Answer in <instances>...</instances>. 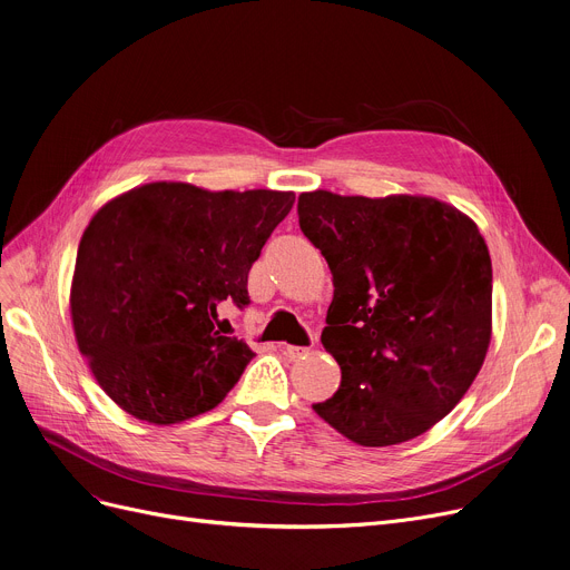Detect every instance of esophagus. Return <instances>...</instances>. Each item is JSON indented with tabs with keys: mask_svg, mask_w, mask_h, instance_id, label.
Listing matches in <instances>:
<instances>
[{
	"mask_svg": "<svg viewBox=\"0 0 570 570\" xmlns=\"http://www.w3.org/2000/svg\"><path fill=\"white\" fill-rule=\"evenodd\" d=\"M282 351L286 357H291V361H301V357H305L309 353L307 346H293V344H286Z\"/></svg>",
	"mask_w": 570,
	"mask_h": 570,
	"instance_id": "1",
	"label": "esophagus"
}]
</instances>
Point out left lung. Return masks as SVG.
<instances>
[{
    "mask_svg": "<svg viewBox=\"0 0 570 570\" xmlns=\"http://www.w3.org/2000/svg\"><path fill=\"white\" fill-rule=\"evenodd\" d=\"M297 219L333 273L321 342L342 370L312 409L361 445L421 436L464 397L492 333L478 226L423 196L301 194Z\"/></svg>",
    "mask_w": 570,
    "mask_h": 570,
    "instance_id": "8db88e82",
    "label": "left lung"
}]
</instances>
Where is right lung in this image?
I'll use <instances>...</instances> for the list:
<instances>
[{"instance_id": "1", "label": "right lung", "mask_w": 570, "mask_h": 570, "mask_svg": "<svg viewBox=\"0 0 570 570\" xmlns=\"http://www.w3.org/2000/svg\"><path fill=\"white\" fill-rule=\"evenodd\" d=\"M293 200L291 191L153 183L99 209L78 247L71 316L115 404L173 425L226 397L254 351L215 331L217 307L252 303L249 269Z\"/></svg>"}]
</instances>
